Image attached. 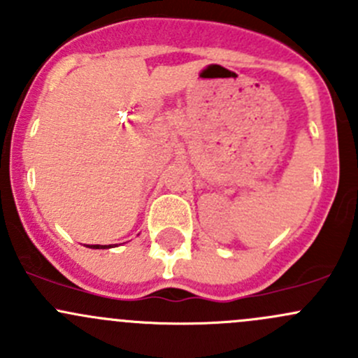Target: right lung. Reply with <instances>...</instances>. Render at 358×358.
I'll return each mask as SVG.
<instances>
[{
  "label": "right lung",
  "instance_id": "1",
  "mask_svg": "<svg viewBox=\"0 0 358 358\" xmlns=\"http://www.w3.org/2000/svg\"><path fill=\"white\" fill-rule=\"evenodd\" d=\"M126 243H129V241H126ZM126 243H121V244H126ZM121 244H83V246L90 249H110V248L121 246Z\"/></svg>",
  "mask_w": 358,
  "mask_h": 358
}]
</instances>
